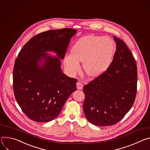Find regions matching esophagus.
Here are the masks:
<instances>
[{
    "instance_id": "34e87169",
    "label": "esophagus",
    "mask_w": 150,
    "mask_h": 150,
    "mask_svg": "<svg viewBox=\"0 0 150 150\" xmlns=\"http://www.w3.org/2000/svg\"><path fill=\"white\" fill-rule=\"evenodd\" d=\"M76 85H77V89H79V90L82 89L83 87V84L81 83H80V82H79V81H78V82L77 83Z\"/></svg>"
}]
</instances>
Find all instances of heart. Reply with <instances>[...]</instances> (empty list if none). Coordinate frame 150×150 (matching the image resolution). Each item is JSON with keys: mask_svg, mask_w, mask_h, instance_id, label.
Returning a JSON list of instances; mask_svg holds the SVG:
<instances>
[{"mask_svg": "<svg viewBox=\"0 0 150 150\" xmlns=\"http://www.w3.org/2000/svg\"><path fill=\"white\" fill-rule=\"evenodd\" d=\"M115 46L108 38L93 35L80 38L73 45L71 54L65 57L64 65L71 73L77 71L80 61L83 69L90 77L103 73L112 62Z\"/></svg>", "mask_w": 150, "mask_h": 150, "instance_id": "obj_1", "label": "heart"}]
</instances>
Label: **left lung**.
<instances>
[{"label": "left lung", "mask_w": 150, "mask_h": 150, "mask_svg": "<svg viewBox=\"0 0 150 150\" xmlns=\"http://www.w3.org/2000/svg\"><path fill=\"white\" fill-rule=\"evenodd\" d=\"M116 51L107 70L83 87V111L88 120L99 126L121 120L134 103L137 91L136 61L125 43L114 36Z\"/></svg>", "instance_id": "1"}]
</instances>
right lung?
<instances>
[{
	"label": "right lung",
	"instance_id": "right-lung-1",
	"mask_svg": "<svg viewBox=\"0 0 150 150\" xmlns=\"http://www.w3.org/2000/svg\"><path fill=\"white\" fill-rule=\"evenodd\" d=\"M77 30H48L33 37L15 61L13 89L16 101L27 117L48 122L59 114L67 99L76 90L77 79L62 73L61 59ZM54 52L57 57L45 52Z\"/></svg>",
	"mask_w": 150,
	"mask_h": 150
}]
</instances>
